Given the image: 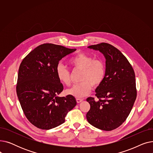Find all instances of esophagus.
<instances>
[{
	"label": "esophagus",
	"instance_id": "obj_1",
	"mask_svg": "<svg viewBox=\"0 0 153 153\" xmlns=\"http://www.w3.org/2000/svg\"><path fill=\"white\" fill-rule=\"evenodd\" d=\"M76 101L77 103H80L82 101H83V99H80V98H77L76 99Z\"/></svg>",
	"mask_w": 153,
	"mask_h": 153
}]
</instances>
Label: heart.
<instances>
[{
    "mask_svg": "<svg viewBox=\"0 0 153 153\" xmlns=\"http://www.w3.org/2000/svg\"><path fill=\"white\" fill-rule=\"evenodd\" d=\"M69 64L74 70H81V83L72 85L67 93L74 97L82 98L87 95L94 86L99 85L105 76V65L101 59H94L91 56L79 53L69 60ZM56 73L59 81L66 85L71 84V73L62 64L56 67Z\"/></svg>",
    "mask_w": 153,
    "mask_h": 153,
    "instance_id": "1",
    "label": "heart"
}]
</instances>
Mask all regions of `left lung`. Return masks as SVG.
Wrapping results in <instances>:
<instances>
[{
	"label": "left lung",
	"instance_id": "obj_1",
	"mask_svg": "<svg viewBox=\"0 0 153 153\" xmlns=\"http://www.w3.org/2000/svg\"><path fill=\"white\" fill-rule=\"evenodd\" d=\"M105 58V76L95 89L99 100L88 97L91 108L88 122L100 130L111 131L121 125L129 115L136 98L135 74L125 56L117 48L102 43L88 46Z\"/></svg>",
	"mask_w": 153,
	"mask_h": 153
}]
</instances>
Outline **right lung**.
<instances>
[{
    "instance_id": "add662e5",
    "label": "right lung",
    "mask_w": 153,
    "mask_h": 153,
    "mask_svg": "<svg viewBox=\"0 0 153 153\" xmlns=\"http://www.w3.org/2000/svg\"><path fill=\"white\" fill-rule=\"evenodd\" d=\"M76 50L45 43L31 51L20 64L17 94L28 121L40 129L50 130L62 124L76 105L74 96H58L63 85L56 73L59 61Z\"/></svg>"
}]
</instances>
